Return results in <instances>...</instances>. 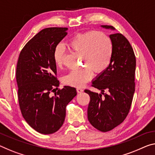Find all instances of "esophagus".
<instances>
[{
    "mask_svg": "<svg viewBox=\"0 0 155 155\" xmlns=\"http://www.w3.org/2000/svg\"><path fill=\"white\" fill-rule=\"evenodd\" d=\"M76 90H77L78 93H82V92H83V91H84V90H83L82 88H80V87H78L77 89H76Z\"/></svg>",
    "mask_w": 155,
    "mask_h": 155,
    "instance_id": "34e87169",
    "label": "esophagus"
}]
</instances>
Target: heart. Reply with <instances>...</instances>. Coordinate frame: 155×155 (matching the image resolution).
I'll list each match as a JSON object with an SVG mask.
<instances>
[{
	"label": "heart",
	"instance_id": "1",
	"mask_svg": "<svg viewBox=\"0 0 155 155\" xmlns=\"http://www.w3.org/2000/svg\"><path fill=\"white\" fill-rule=\"evenodd\" d=\"M71 50L82 55V64L87 66L70 71L63 78V82L71 87H81L93 77V71L101 73L107 68L113 55V44L107 35L100 31L91 30L78 33L67 41ZM54 64L62 65L64 50L61 44L54 47L53 51Z\"/></svg>",
	"mask_w": 155,
	"mask_h": 155
}]
</instances>
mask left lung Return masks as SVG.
<instances>
[{
  "label": "left lung",
  "instance_id": "8db88e82",
  "mask_svg": "<svg viewBox=\"0 0 155 155\" xmlns=\"http://www.w3.org/2000/svg\"><path fill=\"white\" fill-rule=\"evenodd\" d=\"M101 26L115 30L111 25ZM109 37L113 44L111 63L92 82L93 87L101 90V94L84 90L90 96L88 120L103 132L123 122L130 111L135 91L136 58L132 47L120 33L110 35Z\"/></svg>",
  "mask_w": 155,
  "mask_h": 155
}]
</instances>
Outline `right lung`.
<instances>
[{
    "label": "right lung",
    "instance_id": "right-lung-1",
    "mask_svg": "<svg viewBox=\"0 0 155 155\" xmlns=\"http://www.w3.org/2000/svg\"><path fill=\"white\" fill-rule=\"evenodd\" d=\"M67 28H48L31 39L21 51L16 66L18 98L23 117L44 134L62 126L66 107L77 95L75 87L58 89L54 47L67 35ZM53 92L54 96H51Z\"/></svg>",
    "mask_w": 155,
    "mask_h": 155
}]
</instances>
